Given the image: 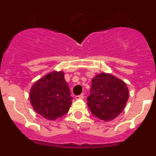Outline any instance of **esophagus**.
<instances>
[{
	"mask_svg": "<svg viewBox=\"0 0 156 156\" xmlns=\"http://www.w3.org/2000/svg\"><path fill=\"white\" fill-rule=\"evenodd\" d=\"M83 94H80V95H78V96H76L75 98L76 100H82V99H83Z\"/></svg>",
	"mask_w": 156,
	"mask_h": 156,
	"instance_id": "34e87169",
	"label": "esophagus"
}]
</instances>
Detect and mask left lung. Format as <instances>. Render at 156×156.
Returning <instances> with one entry per match:
<instances>
[{
    "label": "left lung",
    "mask_w": 156,
    "mask_h": 156,
    "mask_svg": "<svg viewBox=\"0 0 156 156\" xmlns=\"http://www.w3.org/2000/svg\"><path fill=\"white\" fill-rule=\"evenodd\" d=\"M129 98V89L122 80L106 73L97 74L92 79L87 105L99 119L111 121L123 110Z\"/></svg>",
    "instance_id": "obj_1"
}]
</instances>
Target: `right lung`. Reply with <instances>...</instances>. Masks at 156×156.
<instances>
[{
  "label": "right lung",
  "mask_w": 156,
  "mask_h": 156,
  "mask_svg": "<svg viewBox=\"0 0 156 156\" xmlns=\"http://www.w3.org/2000/svg\"><path fill=\"white\" fill-rule=\"evenodd\" d=\"M72 99L62 71L48 73L36 81L30 90L33 108L48 120H55L67 113Z\"/></svg>",
  "instance_id": "1"
}]
</instances>
